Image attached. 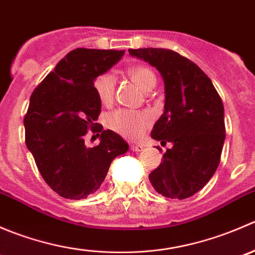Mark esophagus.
Masks as SVG:
<instances>
[{
  "label": "esophagus",
  "instance_id": "esophagus-1",
  "mask_svg": "<svg viewBox=\"0 0 255 255\" xmlns=\"http://www.w3.org/2000/svg\"><path fill=\"white\" fill-rule=\"evenodd\" d=\"M130 149H132L133 151H142L144 146L142 144H130Z\"/></svg>",
  "mask_w": 255,
  "mask_h": 255
}]
</instances>
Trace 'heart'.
Instances as JSON below:
<instances>
[{
  "instance_id": "heart-1",
  "label": "heart",
  "mask_w": 255,
  "mask_h": 255,
  "mask_svg": "<svg viewBox=\"0 0 255 255\" xmlns=\"http://www.w3.org/2000/svg\"><path fill=\"white\" fill-rule=\"evenodd\" d=\"M128 76L139 87L149 91L154 87L156 78L150 68L144 65L130 66L127 70ZM116 80L110 73H104L97 76L94 81V90L97 97L104 105L111 104L115 96ZM151 122L148 112L130 111V110H117L107 118V125L115 132L129 139H137L145 132Z\"/></svg>"
}]
</instances>
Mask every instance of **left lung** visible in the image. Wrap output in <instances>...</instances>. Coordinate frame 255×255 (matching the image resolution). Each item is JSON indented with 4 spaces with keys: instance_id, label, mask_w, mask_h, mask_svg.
<instances>
[{
    "instance_id": "1",
    "label": "left lung",
    "mask_w": 255,
    "mask_h": 255,
    "mask_svg": "<svg viewBox=\"0 0 255 255\" xmlns=\"http://www.w3.org/2000/svg\"><path fill=\"white\" fill-rule=\"evenodd\" d=\"M156 68L164 80V113L150 135L166 149L149 174L151 186L170 199H187L210 181L226 138L225 110L212 81L195 63L170 49H129ZM159 149V148H158Z\"/></svg>"
}]
</instances>
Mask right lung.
<instances>
[{
  "mask_svg": "<svg viewBox=\"0 0 255 255\" xmlns=\"http://www.w3.org/2000/svg\"><path fill=\"white\" fill-rule=\"evenodd\" d=\"M123 54L125 50L74 49L30 96L23 121L25 144L40 175L61 197L81 200L94 194L113 159L128 150L121 135L96 123L101 101L94 90V80ZM89 129L100 137L99 145L92 148L83 139Z\"/></svg>",
  "mask_w": 255,
  "mask_h": 255,
  "instance_id": "1",
  "label": "right lung"
}]
</instances>
